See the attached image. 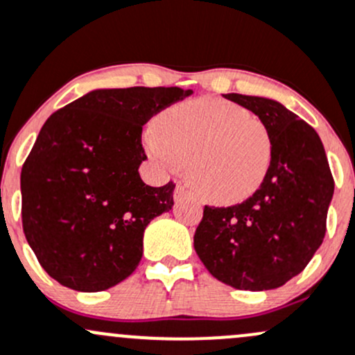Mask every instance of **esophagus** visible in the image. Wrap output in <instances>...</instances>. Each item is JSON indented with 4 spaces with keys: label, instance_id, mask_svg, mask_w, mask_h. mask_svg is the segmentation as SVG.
I'll use <instances>...</instances> for the list:
<instances>
[{
    "label": "esophagus",
    "instance_id": "obj_1",
    "mask_svg": "<svg viewBox=\"0 0 355 355\" xmlns=\"http://www.w3.org/2000/svg\"><path fill=\"white\" fill-rule=\"evenodd\" d=\"M190 196V192L187 189L184 187V185H177V187H175V192H173V199L177 200H182V199H185V197H189Z\"/></svg>",
    "mask_w": 355,
    "mask_h": 355
}]
</instances>
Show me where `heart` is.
<instances>
[{"instance_id": "heart-1", "label": "heart", "mask_w": 355, "mask_h": 355, "mask_svg": "<svg viewBox=\"0 0 355 355\" xmlns=\"http://www.w3.org/2000/svg\"><path fill=\"white\" fill-rule=\"evenodd\" d=\"M144 148L163 170L189 166L190 184L204 199L233 204L263 184L274 139L266 122L243 107L197 98L163 112L144 134Z\"/></svg>"}]
</instances>
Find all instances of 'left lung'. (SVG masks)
<instances>
[{"label":"left lung","instance_id":"1","mask_svg":"<svg viewBox=\"0 0 355 355\" xmlns=\"http://www.w3.org/2000/svg\"><path fill=\"white\" fill-rule=\"evenodd\" d=\"M262 119L274 155L260 189L231 207H204L193 248L218 281L243 291L284 286L323 243L334 177L316 130L282 103L227 93Z\"/></svg>","mask_w":355,"mask_h":355}]
</instances>
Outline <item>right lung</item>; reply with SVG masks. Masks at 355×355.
Wrapping results in <instances>:
<instances>
[{
  "instance_id": "right-lung-1",
  "label": "right lung",
  "mask_w": 355,
  "mask_h": 355,
  "mask_svg": "<svg viewBox=\"0 0 355 355\" xmlns=\"http://www.w3.org/2000/svg\"><path fill=\"white\" fill-rule=\"evenodd\" d=\"M189 95L178 87L93 89L42 125L21 168V223L59 284L98 293L139 266L144 230L170 211L175 189L141 180L143 125Z\"/></svg>"
}]
</instances>
